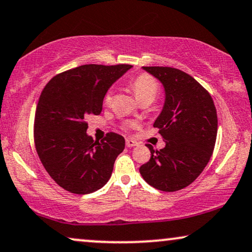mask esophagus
Returning <instances> with one entry per match:
<instances>
[{
  "label": "esophagus",
  "instance_id": "1",
  "mask_svg": "<svg viewBox=\"0 0 252 252\" xmlns=\"http://www.w3.org/2000/svg\"><path fill=\"white\" fill-rule=\"evenodd\" d=\"M137 143L135 140H132V139H126V146L128 148H132V147H136Z\"/></svg>",
  "mask_w": 252,
  "mask_h": 252
}]
</instances>
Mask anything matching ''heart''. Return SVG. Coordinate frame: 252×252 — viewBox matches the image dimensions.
Listing matches in <instances>:
<instances>
[{"instance_id": "b5f03b06", "label": "heart", "mask_w": 252, "mask_h": 252, "mask_svg": "<svg viewBox=\"0 0 252 252\" xmlns=\"http://www.w3.org/2000/svg\"><path fill=\"white\" fill-rule=\"evenodd\" d=\"M130 87H132L134 95H135L139 102L146 101V99L154 101L158 94V84L153 77L148 74H141L139 77H136L130 84ZM111 99L112 89H110L105 94L104 102L108 104V103L111 102Z\"/></svg>"}]
</instances>
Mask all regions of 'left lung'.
<instances>
[{
    "mask_svg": "<svg viewBox=\"0 0 252 252\" xmlns=\"http://www.w3.org/2000/svg\"><path fill=\"white\" fill-rule=\"evenodd\" d=\"M163 85V109L154 123L165 147L149 148L151 157L140 167L147 184L161 191L187 187L202 173L212 156L218 118L211 95L191 75L174 67L143 66Z\"/></svg>",
    "mask_w": 252,
    "mask_h": 252,
    "instance_id": "obj_1",
    "label": "left lung"
}]
</instances>
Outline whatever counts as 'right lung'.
I'll return each instance as SVG.
<instances>
[{"mask_svg":"<svg viewBox=\"0 0 252 252\" xmlns=\"http://www.w3.org/2000/svg\"><path fill=\"white\" fill-rule=\"evenodd\" d=\"M130 65L88 64L57 74L41 93L34 120L36 153L53 180L73 194H91L109 181L125 139L108 133L101 142L86 120L102 111L106 92Z\"/></svg>","mask_w":252,"mask_h":252,"instance_id":"right-lung-1","label":"right lung"}]
</instances>
